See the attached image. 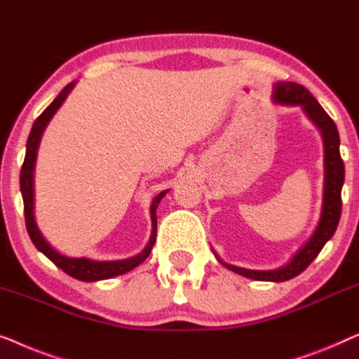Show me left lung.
Instances as JSON below:
<instances>
[{"instance_id":"8db88e82","label":"left lung","mask_w":359,"mask_h":359,"mask_svg":"<svg viewBox=\"0 0 359 359\" xmlns=\"http://www.w3.org/2000/svg\"><path fill=\"white\" fill-rule=\"evenodd\" d=\"M273 100L283 105H301L307 117L316 123V127L320 130L322 140H324V156H325V182H324V203H322L320 221L314 234L299 250L292 257L290 264L280 266L275 270H247L241 266L226 264L216 255V259L221 265L229 269L237 275L245 276V278L259 280V281H287L302 273L311 262L319 255L325 242L337 231L338 221L341 215V187L345 180V164L340 156V136H338L337 125L322 109V105L317 102L309 90L304 86L297 83H278L273 89Z\"/></svg>"}]
</instances>
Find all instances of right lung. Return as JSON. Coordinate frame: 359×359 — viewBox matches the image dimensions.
<instances>
[{"label":"right lung","mask_w":359,"mask_h":359,"mask_svg":"<svg viewBox=\"0 0 359 359\" xmlns=\"http://www.w3.org/2000/svg\"><path fill=\"white\" fill-rule=\"evenodd\" d=\"M74 84L69 83L62 89V93L57 95V99L53 100L52 104L48 105L47 109L43 110L42 114L39 115V118L35 120L32 125V130H30L29 138H27V146H26V158H24V164L21 168V194L24 200V216H26V228L32 239L34 245L42 252L45 257H48L50 260L53 262L55 265L60 266L65 273H68L73 278L81 280V281H99V280H107L114 278V276L123 275L127 271L133 270L135 266H138L141 262L148 259L151 254V249H153L156 242V228H158V218H156V208H158L159 201L163 200V196L168 194V190L161 191V194L156 196L151 203V219H153V231H151V237L148 245L144 247L143 250L140 252L138 255L130 257V259L123 260H107V262H97L86 259V257H79V259H73V257L62 255L60 252L53 249L52 245L45 241L42 232L39 231L37 224H35L34 218V168H35V158H37V149L40 138H42V133L45 127H47L50 120L55 115V112L62 107L65 99L68 97V94L72 93Z\"/></svg>","instance_id":"obj_1"}]
</instances>
